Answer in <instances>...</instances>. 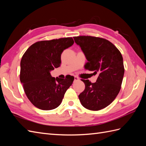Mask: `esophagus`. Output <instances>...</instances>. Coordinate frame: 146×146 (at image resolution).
Masks as SVG:
<instances>
[{"label": "esophagus", "instance_id": "1", "mask_svg": "<svg viewBox=\"0 0 146 146\" xmlns=\"http://www.w3.org/2000/svg\"><path fill=\"white\" fill-rule=\"evenodd\" d=\"M79 80L78 77H77V76H74V81H78Z\"/></svg>", "mask_w": 146, "mask_h": 146}]
</instances>
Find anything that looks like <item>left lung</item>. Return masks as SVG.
I'll return each instance as SVG.
<instances>
[{
	"mask_svg": "<svg viewBox=\"0 0 146 146\" xmlns=\"http://www.w3.org/2000/svg\"><path fill=\"white\" fill-rule=\"evenodd\" d=\"M88 61L85 68L99 74L96 82L82 80L85 89L78 96L86 109L98 111L107 107L120 91L124 74L123 58L113 44L107 39L90 36L74 37Z\"/></svg>",
	"mask_w": 146,
	"mask_h": 146,
	"instance_id": "1",
	"label": "left lung"
}]
</instances>
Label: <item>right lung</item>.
<instances>
[{"label": "right lung", "mask_w": 146, "mask_h": 146, "mask_svg": "<svg viewBox=\"0 0 146 146\" xmlns=\"http://www.w3.org/2000/svg\"><path fill=\"white\" fill-rule=\"evenodd\" d=\"M72 38L35 42L26 50L21 61L20 80L32 104L42 110H50L61 104L65 92L74 80L52 77L50 71L61 64V55L73 45Z\"/></svg>", "instance_id": "1"}]
</instances>
